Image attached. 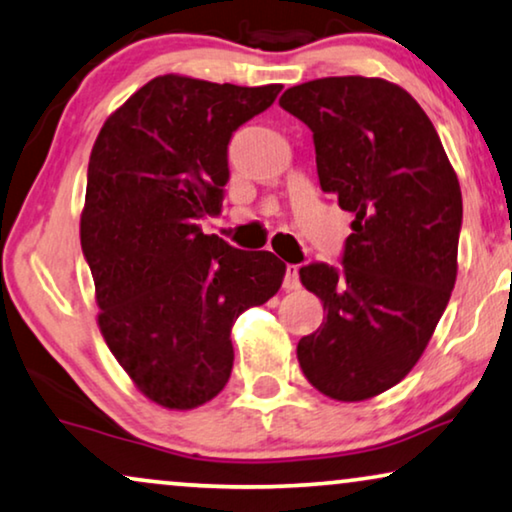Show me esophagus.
I'll return each mask as SVG.
<instances>
[{"mask_svg":"<svg viewBox=\"0 0 512 512\" xmlns=\"http://www.w3.org/2000/svg\"><path fill=\"white\" fill-rule=\"evenodd\" d=\"M299 283V266L297 264H287L285 266V278H283V287L285 290H297Z\"/></svg>","mask_w":512,"mask_h":512,"instance_id":"1","label":"esophagus"}]
</instances>
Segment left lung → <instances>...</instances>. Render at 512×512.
I'll use <instances>...</instances> for the list:
<instances>
[{
  "label": "left lung",
  "mask_w": 512,
  "mask_h": 512,
  "mask_svg": "<svg viewBox=\"0 0 512 512\" xmlns=\"http://www.w3.org/2000/svg\"><path fill=\"white\" fill-rule=\"evenodd\" d=\"M280 106L313 132L320 187L355 215L341 266L299 276L325 306L297 345L308 383L364 401L406 378L457 280L462 190L422 106L383 78L329 76L285 90Z\"/></svg>",
  "instance_id": "1"
}]
</instances>
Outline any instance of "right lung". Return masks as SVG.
<instances>
[{"mask_svg": "<svg viewBox=\"0 0 512 512\" xmlns=\"http://www.w3.org/2000/svg\"><path fill=\"white\" fill-rule=\"evenodd\" d=\"M280 90L157 76L104 122L92 148L81 248L99 329L134 385L164 408H197L227 385L236 318L283 283L285 264L269 250H236L199 227L222 211L232 134Z\"/></svg>", "mask_w": 512, "mask_h": 512, "instance_id": "obj_1", "label": "right lung"}]
</instances>
